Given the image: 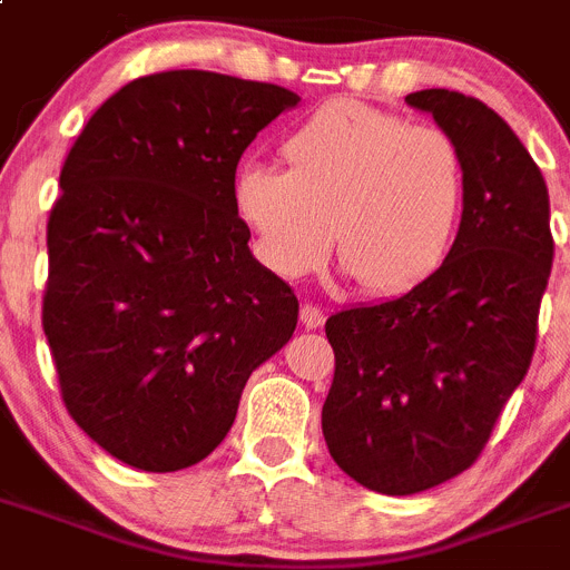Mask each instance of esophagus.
<instances>
[{
    "mask_svg": "<svg viewBox=\"0 0 570 570\" xmlns=\"http://www.w3.org/2000/svg\"><path fill=\"white\" fill-rule=\"evenodd\" d=\"M323 321H326V315H323L317 306H312V303H303L301 306V323L306 328H321Z\"/></svg>",
    "mask_w": 570,
    "mask_h": 570,
    "instance_id": "obj_1",
    "label": "esophagus"
}]
</instances>
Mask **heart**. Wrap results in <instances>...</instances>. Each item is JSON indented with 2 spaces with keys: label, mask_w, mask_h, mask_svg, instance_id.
I'll use <instances>...</instances> for the list:
<instances>
[{
  "label": "heart",
  "mask_w": 570,
  "mask_h": 570,
  "mask_svg": "<svg viewBox=\"0 0 570 570\" xmlns=\"http://www.w3.org/2000/svg\"><path fill=\"white\" fill-rule=\"evenodd\" d=\"M284 157L289 171L247 163L233 183L236 213L273 273H312L332 238L368 295H402L439 269L464 202V159L444 129L332 100L286 137Z\"/></svg>",
  "instance_id": "obj_1"
}]
</instances>
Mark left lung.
<instances>
[{"label": "left lung", "instance_id": "8db88e82", "mask_svg": "<svg viewBox=\"0 0 570 570\" xmlns=\"http://www.w3.org/2000/svg\"><path fill=\"white\" fill-rule=\"evenodd\" d=\"M405 100L459 142L464 210L428 281L326 321L323 439L345 475L380 494L424 492L475 464L531 365L554 261L549 188L507 120L450 89Z\"/></svg>", "mask_w": 570, "mask_h": 570}]
</instances>
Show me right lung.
Returning <instances> with one entry per match:
<instances>
[{
	"label": "right lung",
	"instance_id": "obj_1",
	"mask_svg": "<svg viewBox=\"0 0 570 570\" xmlns=\"http://www.w3.org/2000/svg\"><path fill=\"white\" fill-rule=\"evenodd\" d=\"M297 100L205 69L154 72L117 89L63 159L41 326L69 416L135 470L207 459L249 374L295 332V292L249 253L233 183Z\"/></svg>",
	"mask_w": 570,
	"mask_h": 570
}]
</instances>
